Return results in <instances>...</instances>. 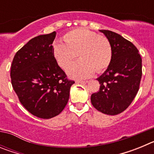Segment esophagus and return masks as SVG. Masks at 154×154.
Segmentation results:
<instances>
[{"mask_svg": "<svg viewBox=\"0 0 154 154\" xmlns=\"http://www.w3.org/2000/svg\"><path fill=\"white\" fill-rule=\"evenodd\" d=\"M76 82H77V83H81V84H86L89 82V81H88V80H85V81H76Z\"/></svg>", "mask_w": 154, "mask_h": 154, "instance_id": "obj_1", "label": "esophagus"}]
</instances>
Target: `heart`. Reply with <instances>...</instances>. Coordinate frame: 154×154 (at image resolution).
Returning <instances> with one entry per match:
<instances>
[{"label": "heart", "mask_w": 154, "mask_h": 154, "mask_svg": "<svg viewBox=\"0 0 154 154\" xmlns=\"http://www.w3.org/2000/svg\"><path fill=\"white\" fill-rule=\"evenodd\" d=\"M64 40L66 44L56 42L53 46V55L59 66L67 68L78 55L81 58L66 70L71 78H89L96 71L106 70L111 63L112 46L106 37L85 28H77L65 35Z\"/></svg>", "instance_id": "obj_1"}]
</instances>
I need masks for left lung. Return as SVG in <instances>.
<instances>
[{"mask_svg": "<svg viewBox=\"0 0 154 154\" xmlns=\"http://www.w3.org/2000/svg\"><path fill=\"white\" fill-rule=\"evenodd\" d=\"M99 31L109 41L112 58L106 70L96 79L100 88L92 94L91 103L99 112L117 115L137 96L142 77V58L136 46L120 35L109 30Z\"/></svg>", "mask_w": 154, "mask_h": 154, "instance_id": "1", "label": "left lung"}]
</instances>
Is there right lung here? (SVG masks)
Masks as SVG:
<instances>
[{"label": "right lung", "instance_id": "right-lung-1", "mask_svg": "<svg viewBox=\"0 0 154 154\" xmlns=\"http://www.w3.org/2000/svg\"><path fill=\"white\" fill-rule=\"evenodd\" d=\"M56 32L31 39L17 51L11 68V84L23 106L32 115L51 119L62 112L74 81L58 66L53 55Z\"/></svg>", "mask_w": 154, "mask_h": 154}]
</instances>
